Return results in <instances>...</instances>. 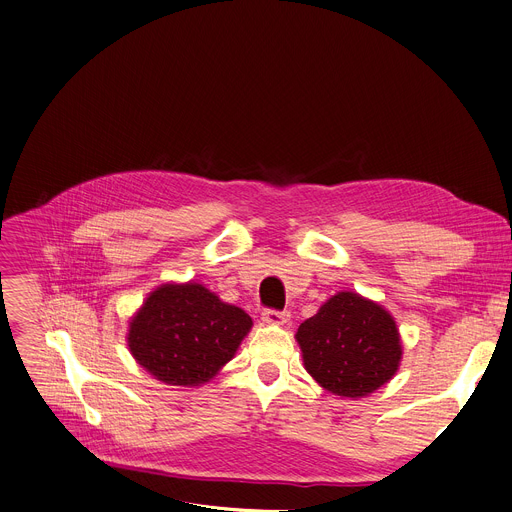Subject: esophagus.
Wrapping results in <instances>:
<instances>
[{
    "label": "esophagus",
    "instance_id": "1",
    "mask_svg": "<svg viewBox=\"0 0 512 512\" xmlns=\"http://www.w3.org/2000/svg\"><path fill=\"white\" fill-rule=\"evenodd\" d=\"M261 320L265 324H271V326H283L289 320V314L287 312H277V310H265L261 314Z\"/></svg>",
    "mask_w": 512,
    "mask_h": 512
}]
</instances>
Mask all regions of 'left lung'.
I'll return each instance as SVG.
<instances>
[{
    "label": "left lung",
    "mask_w": 512,
    "mask_h": 512,
    "mask_svg": "<svg viewBox=\"0 0 512 512\" xmlns=\"http://www.w3.org/2000/svg\"><path fill=\"white\" fill-rule=\"evenodd\" d=\"M306 371L326 391L360 399L389 383L403 356L393 316L354 291H338L300 324Z\"/></svg>",
    "instance_id": "left-lung-1"
}]
</instances>
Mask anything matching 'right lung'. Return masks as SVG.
<instances>
[{"label": "right lung", "mask_w": 512, "mask_h": 512, "mask_svg": "<svg viewBox=\"0 0 512 512\" xmlns=\"http://www.w3.org/2000/svg\"><path fill=\"white\" fill-rule=\"evenodd\" d=\"M251 326L245 310L200 283H164L131 318L127 346L154 379L200 387L235 356Z\"/></svg>", "instance_id": "add662e5"}]
</instances>
